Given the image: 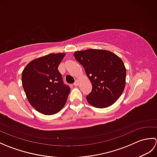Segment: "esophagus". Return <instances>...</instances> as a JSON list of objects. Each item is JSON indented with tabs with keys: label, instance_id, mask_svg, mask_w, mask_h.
Returning <instances> with one entry per match:
<instances>
[{
	"label": "esophagus",
	"instance_id": "esophagus-1",
	"mask_svg": "<svg viewBox=\"0 0 157 157\" xmlns=\"http://www.w3.org/2000/svg\"><path fill=\"white\" fill-rule=\"evenodd\" d=\"M73 85H74V86H78L79 85V82H78V80H76V81L75 82L74 84H73Z\"/></svg>",
	"mask_w": 157,
	"mask_h": 157
}]
</instances>
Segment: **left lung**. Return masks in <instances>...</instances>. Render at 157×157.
I'll return each instance as SVG.
<instances>
[{"label": "left lung", "instance_id": "1", "mask_svg": "<svg viewBox=\"0 0 157 157\" xmlns=\"http://www.w3.org/2000/svg\"><path fill=\"white\" fill-rule=\"evenodd\" d=\"M73 55L92 83V91L86 96L89 104L100 109L114 104L125 86L126 69L122 60L106 50L88 49Z\"/></svg>", "mask_w": 157, "mask_h": 157}]
</instances>
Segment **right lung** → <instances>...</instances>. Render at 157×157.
Segmentation results:
<instances>
[{
	"instance_id": "1",
	"label": "right lung",
	"mask_w": 157,
	"mask_h": 157,
	"mask_svg": "<svg viewBox=\"0 0 157 157\" xmlns=\"http://www.w3.org/2000/svg\"><path fill=\"white\" fill-rule=\"evenodd\" d=\"M65 55L64 52L52 53L36 59L22 72V85L29 102L44 115L61 111L70 93L58 70Z\"/></svg>"
}]
</instances>
